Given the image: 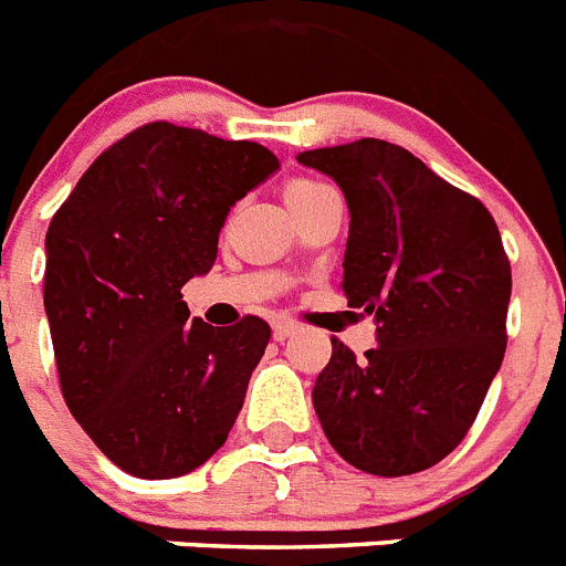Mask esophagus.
<instances>
[{
	"label": "esophagus",
	"instance_id": "obj_1",
	"mask_svg": "<svg viewBox=\"0 0 566 566\" xmlns=\"http://www.w3.org/2000/svg\"><path fill=\"white\" fill-rule=\"evenodd\" d=\"M292 334H294V323H289V319H277V323L272 326V337L277 339V343H286Z\"/></svg>",
	"mask_w": 566,
	"mask_h": 566
}]
</instances>
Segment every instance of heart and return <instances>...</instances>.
<instances>
[{
	"instance_id": "heart-1",
	"label": "heart",
	"mask_w": 566,
	"mask_h": 566,
	"mask_svg": "<svg viewBox=\"0 0 566 566\" xmlns=\"http://www.w3.org/2000/svg\"><path fill=\"white\" fill-rule=\"evenodd\" d=\"M319 189H323V184L308 181V178H292V181L283 187V195H286V203H294L300 201V198H306V195L319 192Z\"/></svg>"
}]
</instances>
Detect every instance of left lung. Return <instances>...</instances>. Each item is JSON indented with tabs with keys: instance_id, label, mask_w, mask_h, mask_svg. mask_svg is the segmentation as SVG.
<instances>
[{
	"instance_id": "8db88e82",
	"label": "left lung",
	"mask_w": 566,
	"mask_h": 566,
	"mask_svg": "<svg viewBox=\"0 0 566 566\" xmlns=\"http://www.w3.org/2000/svg\"><path fill=\"white\" fill-rule=\"evenodd\" d=\"M343 189V292L377 348L332 337L312 402L334 451L374 476L433 468L470 431L507 348L510 260L484 203L379 138L300 153Z\"/></svg>"
}]
</instances>
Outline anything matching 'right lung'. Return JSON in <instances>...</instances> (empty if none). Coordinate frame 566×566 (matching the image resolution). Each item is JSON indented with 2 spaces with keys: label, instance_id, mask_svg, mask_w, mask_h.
Segmentation results:
<instances>
[{
  "label": "right lung",
  "instance_id": "1",
  "mask_svg": "<svg viewBox=\"0 0 566 566\" xmlns=\"http://www.w3.org/2000/svg\"><path fill=\"white\" fill-rule=\"evenodd\" d=\"M254 142L153 122L104 149L50 221L44 312L64 402L138 479L201 468L232 431L266 319H189L229 209L277 169Z\"/></svg>",
  "mask_w": 566,
  "mask_h": 566
}]
</instances>
